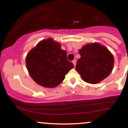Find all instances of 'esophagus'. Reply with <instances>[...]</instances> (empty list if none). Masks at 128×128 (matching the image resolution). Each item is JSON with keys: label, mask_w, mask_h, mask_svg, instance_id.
I'll return each mask as SVG.
<instances>
[{"label": "esophagus", "mask_w": 128, "mask_h": 128, "mask_svg": "<svg viewBox=\"0 0 128 128\" xmlns=\"http://www.w3.org/2000/svg\"><path fill=\"white\" fill-rule=\"evenodd\" d=\"M72 62H73V65H74V66H76V60H73V61H72Z\"/></svg>", "instance_id": "esophagus-1"}]
</instances>
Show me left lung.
I'll list each match as a JSON object with an SVG mask.
<instances>
[{
	"label": "left lung",
	"mask_w": 128,
	"mask_h": 128,
	"mask_svg": "<svg viewBox=\"0 0 128 128\" xmlns=\"http://www.w3.org/2000/svg\"><path fill=\"white\" fill-rule=\"evenodd\" d=\"M80 58L77 72L86 82L95 84L109 76L114 66V57L105 46L98 42L86 44L79 50Z\"/></svg>",
	"instance_id": "left-lung-1"
}]
</instances>
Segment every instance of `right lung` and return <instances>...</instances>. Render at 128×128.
<instances>
[{
  "instance_id": "obj_1",
  "label": "right lung",
  "mask_w": 128,
  "mask_h": 128,
  "mask_svg": "<svg viewBox=\"0 0 128 128\" xmlns=\"http://www.w3.org/2000/svg\"><path fill=\"white\" fill-rule=\"evenodd\" d=\"M26 64L33 80L46 88L58 86L74 67L67 60L66 51L52 38L41 41L30 50L26 56Z\"/></svg>"
}]
</instances>
